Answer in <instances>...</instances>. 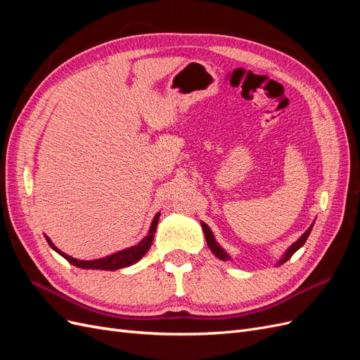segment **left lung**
I'll list each match as a JSON object with an SVG mask.
<instances>
[{
    "label": "left lung",
    "mask_w": 360,
    "mask_h": 360,
    "mask_svg": "<svg viewBox=\"0 0 360 360\" xmlns=\"http://www.w3.org/2000/svg\"><path fill=\"white\" fill-rule=\"evenodd\" d=\"M201 226H202L204 234H205V242H207V245H209V248H210L212 252H213V254H214L217 258H219V259H224V261H226L228 258H230V257L226 255L225 250H224V249H222L219 245L216 243L214 237H213V233L210 231V228L207 226L204 222H201ZM311 230H312V225L308 228L307 231H304V233H303V234L299 237V240H297V242H294V243H292V245H291V246L287 249V252H285L284 258H282V259L279 261V264H284L287 259H290V258L292 257V254L296 252L297 249H300V248L304 245V242H307V238H308V236H309Z\"/></svg>",
    "instance_id": "obj_1"
}]
</instances>
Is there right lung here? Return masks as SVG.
Instances as JSON below:
<instances>
[{"mask_svg":"<svg viewBox=\"0 0 360 360\" xmlns=\"http://www.w3.org/2000/svg\"><path fill=\"white\" fill-rule=\"evenodd\" d=\"M159 216H160V213H158V214L155 216L153 222H151L148 234H147L138 245H135V246H132V248L123 249V250H120V252H115V254H112V255H108V257L99 258V259L84 261V259L72 258L70 255L61 252V250H60L56 245H53L48 237H46V242L49 243V246H51L53 250H57V252H58L61 257L66 258L70 264H73V266H76V267H81V269H96V270H117V269H123V267L135 264L136 261H139L141 258H143V257L146 255V252L150 249L151 243H153L155 231H156L158 222H159Z\"/></svg>","mask_w":360,"mask_h":360,"instance_id":"add662e5","label":"right lung"}]
</instances>
